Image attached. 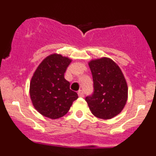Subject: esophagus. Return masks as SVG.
Listing matches in <instances>:
<instances>
[{"mask_svg":"<svg viewBox=\"0 0 156 156\" xmlns=\"http://www.w3.org/2000/svg\"><path fill=\"white\" fill-rule=\"evenodd\" d=\"M78 97H84V91L82 90H78Z\"/></svg>","mask_w":156,"mask_h":156,"instance_id":"obj_1","label":"esophagus"}]
</instances>
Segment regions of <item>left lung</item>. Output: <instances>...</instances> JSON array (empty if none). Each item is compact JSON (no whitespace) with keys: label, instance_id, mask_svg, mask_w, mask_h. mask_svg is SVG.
Returning <instances> with one entry per match:
<instances>
[{"label":"left lung","instance_id":"8db88e82","mask_svg":"<svg viewBox=\"0 0 156 156\" xmlns=\"http://www.w3.org/2000/svg\"><path fill=\"white\" fill-rule=\"evenodd\" d=\"M94 81V94L86 97L91 113L102 119L115 117L127 100L128 87L120 67L112 59L101 57L88 62Z\"/></svg>","mask_w":156,"mask_h":156}]
</instances>
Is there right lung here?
<instances>
[{"label":"right lung","instance_id":"1","mask_svg":"<svg viewBox=\"0 0 156 156\" xmlns=\"http://www.w3.org/2000/svg\"><path fill=\"white\" fill-rule=\"evenodd\" d=\"M72 61L67 56L52 53L34 71L30 81V98L34 108L42 115L59 119L68 112L72 103L78 98L64 78Z\"/></svg>","mask_w":156,"mask_h":156}]
</instances>
